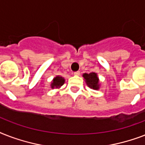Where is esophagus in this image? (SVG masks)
Here are the masks:
<instances>
[{
    "mask_svg": "<svg viewBox=\"0 0 145 145\" xmlns=\"http://www.w3.org/2000/svg\"><path fill=\"white\" fill-rule=\"evenodd\" d=\"M74 74L76 75V76H78V75L80 74V71H75V72H74Z\"/></svg>",
    "mask_w": 145,
    "mask_h": 145,
    "instance_id": "1",
    "label": "esophagus"
}]
</instances>
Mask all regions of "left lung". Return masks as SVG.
Segmentation results:
<instances>
[{
  "mask_svg": "<svg viewBox=\"0 0 145 145\" xmlns=\"http://www.w3.org/2000/svg\"><path fill=\"white\" fill-rule=\"evenodd\" d=\"M83 77L84 78V80L86 82V85L90 89L98 90L100 88V82H99V78L98 77V74L95 72H91L89 74L84 73L83 74Z\"/></svg>",
  "mask_w": 145,
  "mask_h": 145,
  "instance_id": "8db88e82",
  "label": "left lung"
}]
</instances>
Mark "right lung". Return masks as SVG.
Masks as SVG:
<instances>
[{"label": "right lung", "mask_w": 145, "mask_h": 145, "mask_svg": "<svg viewBox=\"0 0 145 145\" xmlns=\"http://www.w3.org/2000/svg\"><path fill=\"white\" fill-rule=\"evenodd\" d=\"M65 78H64L63 77L58 75V76L55 77L54 78L52 79V80L51 81L50 86H51V88L52 89H59L65 84Z\"/></svg>", "instance_id": "right-lung-1"}]
</instances>
